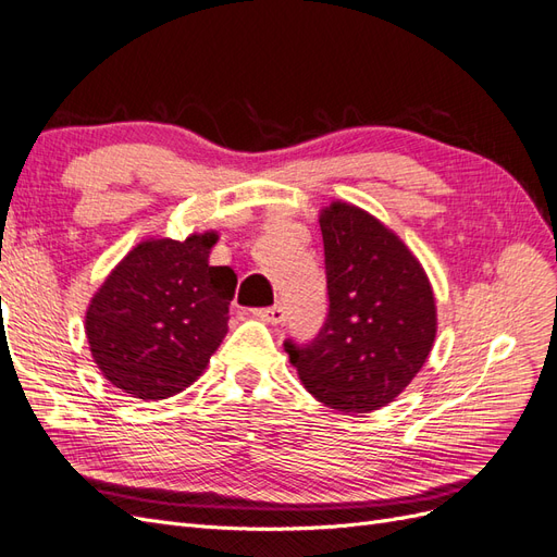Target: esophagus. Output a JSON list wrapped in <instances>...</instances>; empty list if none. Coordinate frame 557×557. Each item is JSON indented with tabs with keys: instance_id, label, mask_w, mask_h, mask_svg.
Returning a JSON list of instances; mask_svg holds the SVG:
<instances>
[{
	"instance_id": "34e87169",
	"label": "esophagus",
	"mask_w": 557,
	"mask_h": 557,
	"mask_svg": "<svg viewBox=\"0 0 557 557\" xmlns=\"http://www.w3.org/2000/svg\"><path fill=\"white\" fill-rule=\"evenodd\" d=\"M256 315L260 320H264V323H272V325H278L285 320V309L281 305H274V307H267V309H256Z\"/></svg>"
}]
</instances>
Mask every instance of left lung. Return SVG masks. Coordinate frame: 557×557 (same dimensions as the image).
<instances>
[{
	"label": "left lung",
	"instance_id": "1",
	"mask_svg": "<svg viewBox=\"0 0 557 557\" xmlns=\"http://www.w3.org/2000/svg\"><path fill=\"white\" fill-rule=\"evenodd\" d=\"M330 309L307 344L285 339L307 391L344 413L393 401L425 364L436 309L423 267L367 211L334 201L320 213Z\"/></svg>",
	"mask_w": 557,
	"mask_h": 557
}]
</instances>
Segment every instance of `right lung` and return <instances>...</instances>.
Returning <instances> with one entry per match:
<instances>
[{
	"mask_svg": "<svg viewBox=\"0 0 557 557\" xmlns=\"http://www.w3.org/2000/svg\"><path fill=\"white\" fill-rule=\"evenodd\" d=\"M215 232L132 248L86 313V334L107 381L139 399H164L205 372L227 334L237 274L211 267Z\"/></svg>",
	"mask_w": 557,
	"mask_h": 557,
	"instance_id": "add662e5",
	"label": "right lung"
}]
</instances>
